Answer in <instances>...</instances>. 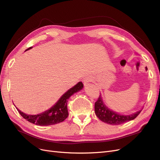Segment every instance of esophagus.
I'll use <instances>...</instances> for the list:
<instances>
[{"instance_id":"34e87169","label":"esophagus","mask_w":160,"mask_h":160,"mask_svg":"<svg viewBox=\"0 0 160 160\" xmlns=\"http://www.w3.org/2000/svg\"><path fill=\"white\" fill-rule=\"evenodd\" d=\"M82 81H83V83H84L85 85H87L89 83V82H91V79L89 77H83V79H82Z\"/></svg>"}]
</instances>
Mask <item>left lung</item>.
<instances>
[{"instance_id": "8db88e82", "label": "left lung", "mask_w": 160, "mask_h": 160, "mask_svg": "<svg viewBox=\"0 0 160 160\" xmlns=\"http://www.w3.org/2000/svg\"><path fill=\"white\" fill-rule=\"evenodd\" d=\"M141 111L142 110L130 115H119L106 107L103 103L101 95L95 103V112L96 115L101 121L110 125H120L133 120L138 117Z\"/></svg>"}]
</instances>
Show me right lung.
Listing matches in <instances>:
<instances>
[{
	"instance_id": "1",
	"label": "right lung",
	"mask_w": 160,
	"mask_h": 160,
	"mask_svg": "<svg viewBox=\"0 0 160 160\" xmlns=\"http://www.w3.org/2000/svg\"><path fill=\"white\" fill-rule=\"evenodd\" d=\"M31 48L32 47H29L27 50L31 49ZM83 88V85L82 82H79L73 88H72L67 91L64 95H62L60 99L53 107L41 114L30 115L22 113L21 111L17 108V111L23 118L37 125L45 126V125H51L61 123L68 117L69 113L68 109H67V101H68L69 98L75 93L81 90Z\"/></svg>"
}]
</instances>
